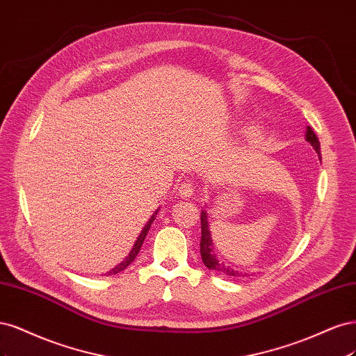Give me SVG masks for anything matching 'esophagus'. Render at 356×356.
<instances>
[{
  "mask_svg": "<svg viewBox=\"0 0 356 356\" xmlns=\"http://www.w3.org/2000/svg\"><path fill=\"white\" fill-rule=\"evenodd\" d=\"M176 189H177L180 197H183V198H191L192 195H193V191H195L193 183L189 179L188 180H183L180 185H177Z\"/></svg>",
  "mask_w": 356,
  "mask_h": 356,
  "instance_id": "1",
  "label": "esophagus"
}]
</instances>
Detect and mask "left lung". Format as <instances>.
Instances as JSON below:
<instances>
[{"instance_id": "left-lung-1", "label": "left lung", "mask_w": 356, "mask_h": 356, "mask_svg": "<svg viewBox=\"0 0 356 356\" xmlns=\"http://www.w3.org/2000/svg\"><path fill=\"white\" fill-rule=\"evenodd\" d=\"M306 140L314 146V149L316 151V154L319 155L321 152V145L316 134L314 133V130L311 127H307L306 130ZM200 253L202 257L204 265L207 266L210 270H216L223 275H229V277H239L241 273L235 272L234 269L227 268L223 261H220L217 259L216 253H214V244L211 239V234L209 231V222H207V213L202 211L201 213V243H200Z\"/></svg>"}]
</instances>
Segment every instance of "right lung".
I'll return each mask as SVG.
<instances>
[{"label":"right lung","instance_id":"1","mask_svg":"<svg viewBox=\"0 0 356 356\" xmlns=\"http://www.w3.org/2000/svg\"><path fill=\"white\" fill-rule=\"evenodd\" d=\"M155 216H156V211L152 214V217L151 219H149V222L145 225V227H143V231L140 232V235H139V238H137V241L134 243V247L131 248V251H130V254L125 257V260L122 261V263H120V265L117 266V268H113L111 272H108V275H115V273H118V272H121V270H124L125 268H127L130 263L136 259V256L139 254V251H140V248H142V244H143V241H145V238H146V235H147V232H149V229H151V225H152V222L155 220Z\"/></svg>","mask_w":356,"mask_h":356}]
</instances>
